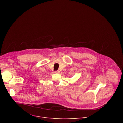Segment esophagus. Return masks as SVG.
Masks as SVG:
<instances>
[{
	"label": "esophagus",
	"instance_id": "1",
	"mask_svg": "<svg viewBox=\"0 0 123 123\" xmlns=\"http://www.w3.org/2000/svg\"><path fill=\"white\" fill-rule=\"evenodd\" d=\"M60 72V71L59 70H57V71H55V73H59Z\"/></svg>",
	"mask_w": 123,
	"mask_h": 123
}]
</instances>
